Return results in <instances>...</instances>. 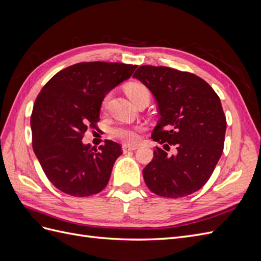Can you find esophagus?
I'll return each instance as SVG.
<instances>
[{"mask_svg": "<svg viewBox=\"0 0 261 261\" xmlns=\"http://www.w3.org/2000/svg\"><path fill=\"white\" fill-rule=\"evenodd\" d=\"M122 149H123V152H124V153H126V152H128V151H133V150H136V149H137V147H136V146L129 147V146H126V145H124V146L122 147Z\"/></svg>", "mask_w": 261, "mask_h": 261, "instance_id": "34e87169", "label": "esophagus"}]
</instances>
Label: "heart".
Here are the masks:
<instances>
[{
    "label": "heart",
    "mask_w": 261,
    "mask_h": 261,
    "mask_svg": "<svg viewBox=\"0 0 261 261\" xmlns=\"http://www.w3.org/2000/svg\"><path fill=\"white\" fill-rule=\"evenodd\" d=\"M125 92L128 98L133 101L134 105L143 99H150V92L147 87L138 82H132L126 85ZM109 100V96H106L102 101V108H106ZM143 130V126L140 125H116L111 129V136L115 139L121 140L126 145H136L139 141V134Z\"/></svg>",
    "instance_id": "b5f03b06"
}]
</instances>
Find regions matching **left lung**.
Here are the masks:
<instances>
[{
  "instance_id": "obj_1",
  "label": "left lung",
  "mask_w": 261,
  "mask_h": 261,
  "mask_svg": "<svg viewBox=\"0 0 261 261\" xmlns=\"http://www.w3.org/2000/svg\"><path fill=\"white\" fill-rule=\"evenodd\" d=\"M152 92L160 120L151 138L167 151L174 145L177 154L169 156L158 148L143 170L148 188L161 197L179 198L207 183L224 147L226 118L212 87L188 72L143 65L133 75Z\"/></svg>"
}]
</instances>
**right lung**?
Returning <instances> with one entry per match:
<instances>
[{"instance_id": "add662e5", "label": "right lung", "mask_w": 261, "mask_h": 261, "mask_svg": "<svg viewBox=\"0 0 261 261\" xmlns=\"http://www.w3.org/2000/svg\"><path fill=\"white\" fill-rule=\"evenodd\" d=\"M137 65L82 62L60 70L44 85L30 117L33 148L44 174L61 192L96 195L108 183L122 148L112 140L99 149L83 144L97 129L106 94L128 80Z\"/></svg>"}]
</instances>
